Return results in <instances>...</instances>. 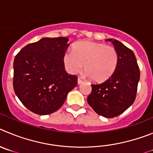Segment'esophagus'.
<instances>
[{
  "mask_svg": "<svg viewBox=\"0 0 153 153\" xmlns=\"http://www.w3.org/2000/svg\"><path fill=\"white\" fill-rule=\"evenodd\" d=\"M83 82H84V81L82 79V78H78V85H81V84H82Z\"/></svg>",
  "mask_w": 153,
  "mask_h": 153,
  "instance_id": "34e87169",
  "label": "esophagus"
}]
</instances>
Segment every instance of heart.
<instances>
[{"mask_svg":"<svg viewBox=\"0 0 153 153\" xmlns=\"http://www.w3.org/2000/svg\"><path fill=\"white\" fill-rule=\"evenodd\" d=\"M63 63L67 71L75 74L84 68L87 75L94 82L109 79L116 71L119 62L117 51L111 46L81 41L73 46L72 51L63 55Z\"/></svg>","mask_w":153,"mask_h":153,"instance_id":"1","label":"heart"}]
</instances>
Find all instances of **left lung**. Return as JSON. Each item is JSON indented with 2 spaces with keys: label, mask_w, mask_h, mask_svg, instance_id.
<instances>
[{
  "label": "left lung",
  "mask_w": 153,
  "mask_h": 153,
  "mask_svg": "<svg viewBox=\"0 0 153 153\" xmlns=\"http://www.w3.org/2000/svg\"><path fill=\"white\" fill-rule=\"evenodd\" d=\"M117 51L119 62L114 75L99 85H91L88 103L97 114L107 118L117 117L134 102L140 81V68L131 49L117 39H106Z\"/></svg>",
  "instance_id": "1"
}]
</instances>
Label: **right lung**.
Returning <instances> with one entry per match:
<instances>
[{
  "label": "right lung",
  "instance_id": "right-lung-1",
  "mask_svg": "<svg viewBox=\"0 0 153 153\" xmlns=\"http://www.w3.org/2000/svg\"><path fill=\"white\" fill-rule=\"evenodd\" d=\"M65 37L42 38L27 45L13 61V89L22 104L39 115L50 114L64 104L78 85V78L65 70Z\"/></svg>",
  "mask_w": 153,
  "mask_h": 153
}]
</instances>
